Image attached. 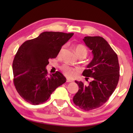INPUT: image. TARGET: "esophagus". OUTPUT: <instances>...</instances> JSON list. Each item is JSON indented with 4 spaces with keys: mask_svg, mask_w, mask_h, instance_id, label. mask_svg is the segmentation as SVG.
Masks as SVG:
<instances>
[{
    "mask_svg": "<svg viewBox=\"0 0 133 133\" xmlns=\"http://www.w3.org/2000/svg\"><path fill=\"white\" fill-rule=\"evenodd\" d=\"M73 81L72 80H71V79H67V82H72Z\"/></svg>",
    "mask_w": 133,
    "mask_h": 133,
    "instance_id": "obj_1",
    "label": "esophagus"
}]
</instances>
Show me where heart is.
I'll return each mask as SVG.
<instances>
[{"instance_id":"b5f03b06","label":"heart","mask_w":133,"mask_h":133,"mask_svg":"<svg viewBox=\"0 0 133 133\" xmlns=\"http://www.w3.org/2000/svg\"><path fill=\"white\" fill-rule=\"evenodd\" d=\"M63 48H62L61 51ZM75 51L76 54L79 57H80V56H86L87 53H88L86 47L84 46L83 45H81V44H78V45H76L75 47ZM61 69L62 72L64 73V74L65 76H67V77H71V78L75 77L76 74V70L75 69L71 68V66H69L68 64L62 65L61 67Z\"/></svg>"}]
</instances>
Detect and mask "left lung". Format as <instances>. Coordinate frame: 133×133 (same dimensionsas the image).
<instances>
[{
    "label": "left lung",
    "mask_w": 133,
    "mask_h": 133,
    "mask_svg": "<svg viewBox=\"0 0 133 133\" xmlns=\"http://www.w3.org/2000/svg\"><path fill=\"white\" fill-rule=\"evenodd\" d=\"M83 41L93 58L82 75L92 77V81L88 85L75 81L79 90L73 102L81 109L90 111L101 106L113 93L119 78V65L117 54L104 38L87 36Z\"/></svg>",
    "instance_id": "8db88e82"
}]
</instances>
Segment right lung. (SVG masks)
<instances>
[{
    "instance_id": "obj_1",
    "label": "right lung",
    "mask_w": 133,
    "mask_h": 133,
    "mask_svg": "<svg viewBox=\"0 0 133 133\" xmlns=\"http://www.w3.org/2000/svg\"><path fill=\"white\" fill-rule=\"evenodd\" d=\"M73 33L44 32L19 47L12 64L14 82L20 96L33 105L43 103L66 78L60 72L49 76V60L57 57Z\"/></svg>"
}]
</instances>
